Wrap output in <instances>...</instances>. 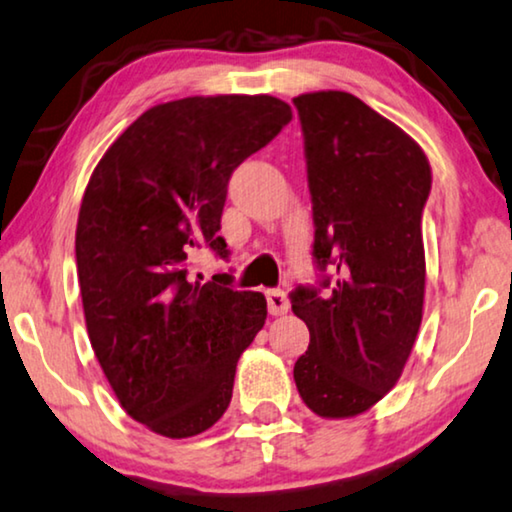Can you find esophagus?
Here are the masks:
<instances>
[{
  "instance_id": "obj_1",
  "label": "esophagus",
  "mask_w": 512,
  "mask_h": 512,
  "mask_svg": "<svg viewBox=\"0 0 512 512\" xmlns=\"http://www.w3.org/2000/svg\"><path fill=\"white\" fill-rule=\"evenodd\" d=\"M266 304H269L271 315H285L290 311V301H287V294L280 290H269L266 292Z\"/></svg>"
}]
</instances>
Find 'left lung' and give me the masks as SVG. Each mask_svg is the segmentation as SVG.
Segmentation results:
<instances>
[{
  "mask_svg": "<svg viewBox=\"0 0 512 512\" xmlns=\"http://www.w3.org/2000/svg\"><path fill=\"white\" fill-rule=\"evenodd\" d=\"M294 106L313 197V255L336 278L327 297L292 292V311L311 331L294 383L315 415L348 420L399 383L422 325L431 167L415 139L350 92H306Z\"/></svg>",
  "mask_w": 512,
  "mask_h": 512,
  "instance_id": "8db88e82",
  "label": "left lung"
}]
</instances>
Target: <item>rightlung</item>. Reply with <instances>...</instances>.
<instances>
[{
  "instance_id": "right-lung-1",
  "label": "right lung",
  "mask_w": 512,
  "mask_h": 512,
  "mask_svg": "<svg viewBox=\"0 0 512 512\" xmlns=\"http://www.w3.org/2000/svg\"><path fill=\"white\" fill-rule=\"evenodd\" d=\"M292 120L271 95L185 97L141 113L85 187L76 269L85 327L115 399L167 438L211 429L234 390L236 362L266 320L262 292L227 276L187 278L194 250L218 236L239 164Z\"/></svg>"
}]
</instances>
